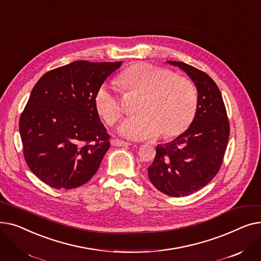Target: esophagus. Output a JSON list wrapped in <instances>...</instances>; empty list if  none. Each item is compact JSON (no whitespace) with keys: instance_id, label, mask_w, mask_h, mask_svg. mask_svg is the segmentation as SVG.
<instances>
[{"instance_id":"34e87169","label":"esophagus","mask_w":261,"mask_h":261,"mask_svg":"<svg viewBox=\"0 0 261 261\" xmlns=\"http://www.w3.org/2000/svg\"><path fill=\"white\" fill-rule=\"evenodd\" d=\"M111 144L112 146H116V147H128V146H131L132 144L131 143H128V142H125V141H121V140H117V139H114L111 141Z\"/></svg>"}]
</instances>
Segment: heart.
I'll use <instances>...</instances> for the list:
<instances>
[{"label": "heart", "instance_id": "obj_1", "mask_svg": "<svg viewBox=\"0 0 261 261\" xmlns=\"http://www.w3.org/2000/svg\"><path fill=\"white\" fill-rule=\"evenodd\" d=\"M118 82L127 90L144 94L139 115L123 120L119 134L132 140L155 139L163 132L166 138L184 133L193 122L198 95L193 82L176 77L167 68L148 63L133 64L122 71ZM95 105L109 125L121 116V107L113 86L102 85L96 92Z\"/></svg>", "mask_w": 261, "mask_h": 261}]
</instances>
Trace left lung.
<instances>
[{"label": "left lung", "instance_id": "obj_1", "mask_svg": "<svg viewBox=\"0 0 261 261\" xmlns=\"http://www.w3.org/2000/svg\"><path fill=\"white\" fill-rule=\"evenodd\" d=\"M180 67L198 91V107L189 128L173 141L156 146L148 167L149 180L170 197H185L207 185L221 167L229 136V123L220 90L198 68L182 61Z\"/></svg>", "mask_w": 261, "mask_h": 261}]
</instances>
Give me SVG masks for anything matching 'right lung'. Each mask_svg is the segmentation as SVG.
<instances>
[{"instance_id": "obj_1", "label": "right lung", "mask_w": 261, "mask_h": 261, "mask_svg": "<svg viewBox=\"0 0 261 261\" xmlns=\"http://www.w3.org/2000/svg\"><path fill=\"white\" fill-rule=\"evenodd\" d=\"M74 61L35 85L19 121L25 161L32 172L57 189L90 181L110 148L95 95L121 65Z\"/></svg>"}]
</instances>
